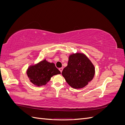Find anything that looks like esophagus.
<instances>
[{
    "mask_svg": "<svg viewBox=\"0 0 125 125\" xmlns=\"http://www.w3.org/2000/svg\"><path fill=\"white\" fill-rule=\"evenodd\" d=\"M59 70L60 73H62V70H63V68H59Z\"/></svg>",
    "mask_w": 125,
    "mask_h": 125,
    "instance_id": "esophagus-1",
    "label": "esophagus"
}]
</instances>
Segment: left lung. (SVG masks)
I'll use <instances>...</instances> for the list:
<instances>
[{
  "instance_id": "left-lung-1",
  "label": "left lung",
  "mask_w": 125,
  "mask_h": 125,
  "mask_svg": "<svg viewBox=\"0 0 125 125\" xmlns=\"http://www.w3.org/2000/svg\"><path fill=\"white\" fill-rule=\"evenodd\" d=\"M62 73L72 88L80 89L83 88L92 80L95 69L85 55L76 53L69 56L68 65Z\"/></svg>"
}]
</instances>
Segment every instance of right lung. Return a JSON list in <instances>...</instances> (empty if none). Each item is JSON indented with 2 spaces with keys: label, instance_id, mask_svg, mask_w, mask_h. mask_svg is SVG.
Listing matches in <instances>:
<instances>
[{
  "label": "right lung",
  "instance_id": "obj_1",
  "mask_svg": "<svg viewBox=\"0 0 125 125\" xmlns=\"http://www.w3.org/2000/svg\"><path fill=\"white\" fill-rule=\"evenodd\" d=\"M60 73V71L54 63L49 62L45 59L35 65L30 66L27 70L30 81L37 86L45 85L52 77Z\"/></svg>",
  "mask_w": 125,
  "mask_h": 125
}]
</instances>
